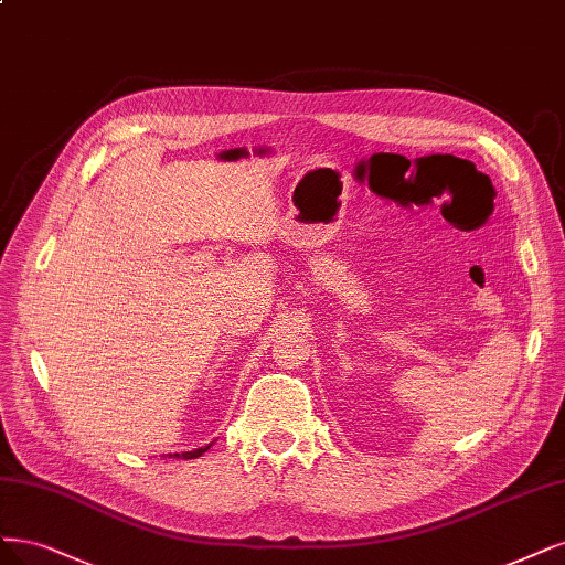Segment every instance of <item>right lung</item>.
I'll use <instances>...</instances> for the list:
<instances>
[{"mask_svg":"<svg viewBox=\"0 0 565 565\" xmlns=\"http://www.w3.org/2000/svg\"><path fill=\"white\" fill-rule=\"evenodd\" d=\"M212 444H207V446H201V449H196V451H184V454H174L178 458H184V460H189V458H199V456H203L207 449H210Z\"/></svg>","mask_w":565,"mask_h":565,"instance_id":"add662e5","label":"right lung"}]
</instances>
